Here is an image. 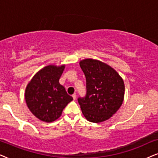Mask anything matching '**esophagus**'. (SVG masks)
<instances>
[{
	"label": "esophagus",
	"instance_id": "34e87169",
	"mask_svg": "<svg viewBox=\"0 0 158 158\" xmlns=\"http://www.w3.org/2000/svg\"><path fill=\"white\" fill-rule=\"evenodd\" d=\"M72 97H73V100H76V98H77V94H73V95H72Z\"/></svg>",
	"mask_w": 158,
	"mask_h": 158
}]
</instances>
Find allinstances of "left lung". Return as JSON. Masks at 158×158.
Instances as JSON below:
<instances>
[{
	"label": "left lung",
	"mask_w": 158,
	"mask_h": 158,
	"mask_svg": "<svg viewBox=\"0 0 158 158\" xmlns=\"http://www.w3.org/2000/svg\"><path fill=\"white\" fill-rule=\"evenodd\" d=\"M79 64L85 75L87 89L85 96L78 98L83 115L93 123L106 121L123 102V79L114 69L99 60L85 59Z\"/></svg>",
	"instance_id": "8db88e82"
}]
</instances>
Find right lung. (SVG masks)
Masks as SVG:
<instances>
[{"label": "right lung", "mask_w": 158, "mask_h": 158, "mask_svg": "<svg viewBox=\"0 0 158 158\" xmlns=\"http://www.w3.org/2000/svg\"><path fill=\"white\" fill-rule=\"evenodd\" d=\"M64 67H44L34 76L26 88L27 106L41 121L48 123L56 121L60 116L65 107L73 100L59 83Z\"/></svg>", "instance_id": "obj_1"}]
</instances>
